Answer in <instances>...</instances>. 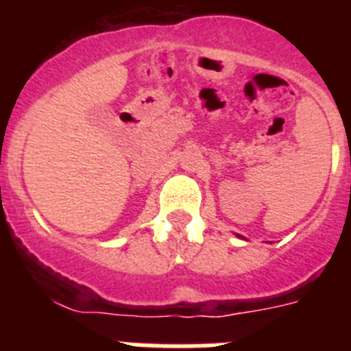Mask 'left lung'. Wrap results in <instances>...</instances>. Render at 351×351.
Returning a JSON list of instances; mask_svg holds the SVG:
<instances>
[{"instance_id":"obj_1","label":"left lung","mask_w":351,"mask_h":351,"mask_svg":"<svg viewBox=\"0 0 351 351\" xmlns=\"http://www.w3.org/2000/svg\"><path fill=\"white\" fill-rule=\"evenodd\" d=\"M237 237H241V235H237Z\"/></svg>"}]
</instances>
